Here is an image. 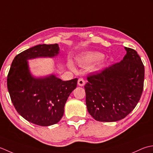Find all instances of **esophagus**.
Here are the masks:
<instances>
[{"label":"esophagus","mask_w":153,"mask_h":153,"mask_svg":"<svg viewBox=\"0 0 153 153\" xmlns=\"http://www.w3.org/2000/svg\"><path fill=\"white\" fill-rule=\"evenodd\" d=\"M85 85V80H84L82 78H80L79 80H78V85L80 86H83Z\"/></svg>","instance_id":"34e87169"}]
</instances>
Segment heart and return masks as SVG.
I'll return each mask as SVG.
<instances>
[{
	"label": "heart",
	"mask_w": 153,
	"mask_h": 153,
	"mask_svg": "<svg viewBox=\"0 0 153 153\" xmlns=\"http://www.w3.org/2000/svg\"><path fill=\"white\" fill-rule=\"evenodd\" d=\"M104 57V55L99 52H88L83 55L79 59V63L82 66H89L101 61ZM68 66L71 69H74V67L71 61L68 63Z\"/></svg>",
	"instance_id": "obj_1"
}]
</instances>
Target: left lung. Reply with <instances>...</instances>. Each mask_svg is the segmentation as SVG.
Wrapping results in <instances>:
<instances>
[{
    "label": "left lung",
    "mask_w": 153,
    "mask_h": 153,
    "mask_svg": "<svg viewBox=\"0 0 153 153\" xmlns=\"http://www.w3.org/2000/svg\"><path fill=\"white\" fill-rule=\"evenodd\" d=\"M123 60L87 77L85 86L88 113L96 121L123 119L139 102L143 92L145 67L135 50L125 47Z\"/></svg>",
    "instance_id": "left-lung-1"
}]
</instances>
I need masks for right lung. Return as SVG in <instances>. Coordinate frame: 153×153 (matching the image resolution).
Returning a JSON list of instances; mask_svg holds the SVG:
<instances>
[{"instance_id": "right-lung-1", "label": "right lung", "mask_w": 153, "mask_h": 153, "mask_svg": "<svg viewBox=\"0 0 153 153\" xmlns=\"http://www.w3.org/2000/svg\"><path fill=\"white\" fill-rule=\"evenodd\" d=\"M59 45L40 44L17 55L12 61L7 87L12 104L22 117L40 126L58 123L64 114L68 96L76 88L78 79L63 81L55 74L36 77L31 73L28 60L55 57Z\"/></svg>"}]
</instances>
